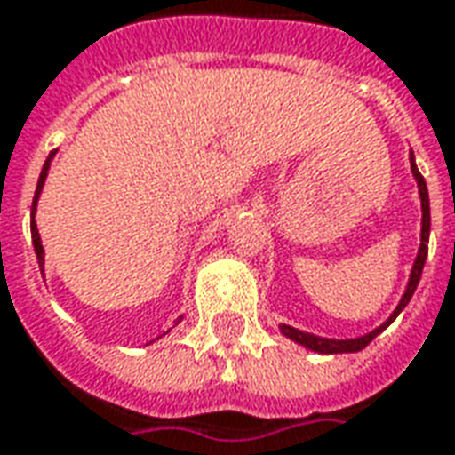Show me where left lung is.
<instances>
[{
  "label": "left lung",
  "mask_w": 455,
  "mask_h": 455,
  "mask_svg": "<svg viewBox=\"0 0 455 455\" xmlns=\"http://www.w3.org/2000/svg\"><path fill=\"white\" fill-rule=\"evenodd\" d=\"M410 166H412V176L417 180V188H419V200H422V243H419V251H417V258H415V265H412V272H410V282H407V289L403 299H400L398 308L393 311L388 321L383 323L381 328H376L371 331L369 335H362V338H355V339H328V338H318V335H311V332H304V331H296L291 325H279V331L282 335H287L289 339H294L299 345H304V347L313 349V352H321V355H339V352H359V349H364L369 342H371L376 335L381 331H386L390 323L395 321V315H398L407 304H410V299L415 294L417 284H419V277H422V270H425V260H427V251H429V193H427V183L422 173L417 171L415 166V156H410Z\"/></svg>",
  "instance_id": "1"
}]
</instances>
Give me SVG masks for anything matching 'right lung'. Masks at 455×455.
Wrapping results in <instances>:
<instances>
[{
  "instance_id": "obj_1",
  "label": "right lung",
  "mask_w": 455,
  "mask_h": 455,
  "mask_svg": "<svg viewBox=\"0 0 455 455\" xmlns=\"http://www.w3.org/2000/svg\"><path fill=\"white\" fill-rule=\"evenodd\" d=\"M55 156V151H50L48 161H45V166L40 171V178H38V188H36V197H33V204H30V236H33V248H36V255H38V262L43 265V243H40V234H38V227H36V207H38V197H40V190H43V183H45V178H48V168H50V161ZM180 321V318H178Z\"/></svg>"
}]
</instances>
